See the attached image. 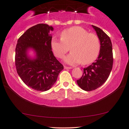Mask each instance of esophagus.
<instances>
[{
  "label": "esophagus",
  "instance_id": "34e87169",
  "mask_svg": "<svg viewBox=\"0 0 129 129\" xmlns=\"http://www.w3.org/2000/svg\"><path fill=\"white\" fill-rule=\"evenodd\" d=\"M64 69H72V67L64 66Z\"/></svg>",
  "mask_w": 129,
  "mask_h": 129
}]
</instances>
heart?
Returning <instances> with one entry per match:
<instances>
[{
	"mask_svg": "<svg viewBox=\"0 0 129 129\" xmlns=\"http://www.w3.org/2000/svg\"><path fill=\"white\" fill-rule=\"evenodd\" d=\"M60 36V39L52 37L51 48L55 55L62 59L70 47L71 52L64 58V62L67 64H90L99 56L100 41L94 33H89L82 27L73 26L63 30Z\"/></svg>",
	"mask_w": 129,
	"mask_h": 129,
	"instance_id": "heart-1",
	"label": "heart"
}]
</instances>
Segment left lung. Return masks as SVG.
<instances>
[{
    "instance_id": "8db88e82",
    "label": "left lung",
    "mask_w": 129,
    "mask_h": 129,
    "mask_svg": "<svg viewBox=\"0 0 129 129\" xmlns=\"http://www.w3.org/2000/svg\"><path fill=\"white\" fill-rule=\"evenodd\" d=\"M100 41V51L98 59L84 69V73L77 84L82 89L91 91L102 86L107 80L112 69L113 53L110 38L99 27L92 25Z\"/></svg>"
}]
</instances>
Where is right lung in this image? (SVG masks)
<instances>
[{"label": "right lung", "mask_w": 129, "mask_h": 129, "mask_svg": "<svg viewBox=\"0 0 129 129\" xmlns=\"http://www.w3.org/2000/svg\"><path fill=\"white\" fill-rule=\"evenodd\" d=\"M53 27L39 23L30 27L18 40L15 62L18 74L27 86L47 91L55 84L63 66L53 55L51 45ZM33 50L35 56L28 54Z\"/></svg>", "instance_id": "obj_1"}]
</instances>
